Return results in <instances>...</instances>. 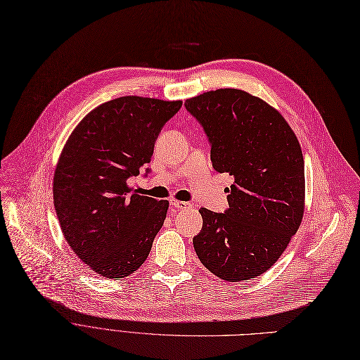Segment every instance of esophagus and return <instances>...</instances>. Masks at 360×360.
<instances>
[{"instance_id": "34e87169", "label": "esophagus", "mask_w": 360, "mask_h": 360, "mask_svg": "<svg viewBox=\"0 0 360 360\" xmlns=\"http://www.w3.org/2000/svg\"><path fill=\"white\" fill-rule=\"evenodd\" d=\"M169 205L173 210H189L191 208V202H183V200H176V199H171Z\"/></svg>"}]
</instances>
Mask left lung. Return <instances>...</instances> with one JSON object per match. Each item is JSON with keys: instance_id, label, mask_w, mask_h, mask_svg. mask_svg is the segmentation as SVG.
<instances>
[{"instance_id": "left-lung-1", "label": "left lung", "mask_w": 360, "mask_h": 360, "mask_svg": "<svg viewBox=\"0 0 360 360\" xmlns=\"http://www.w3.org/2000/svg\"><path fill=\"white\" fill-rule=\"evenodd\" d=\"M211 146L212 167L229 173V208H200L198 258L226 281L268 271L296 234L304 205V162L283 115L240 89H217L184 102Z\"/></svg>"}]
</instances>
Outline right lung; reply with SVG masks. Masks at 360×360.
<instances>
[{
  "mask_svg": "<svg viewBox=\"0 0 360 360\" xmlns=\"http://www.w3.org/2000/svg\"><path fill=\"white\" fill-rule=\"evenodd\" d=\"M181 101L122 96L84 117L68 138L54 174V207L67 243L107 278L138 269L161 230L168 200L141 196L129 179L148 164L161 129Z\"/></svg>",
  "mask_w": 360,
  "mask_h": 360,
  "instance_id": "obj_1",
  "label": "right lung"
}]
</instances>
